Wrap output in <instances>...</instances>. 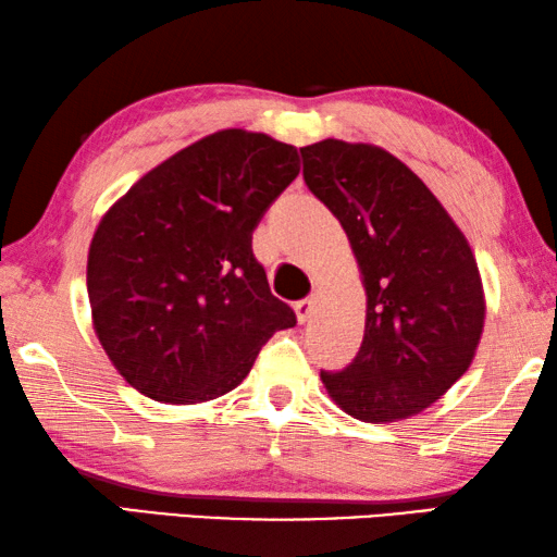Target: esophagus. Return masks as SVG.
<instances>
[{"mask_svg":"<svg viewBox=\"0 0 557 557\" xmlns=\"http://www.w3.org/2000/svg\"><path fill=\"white\" fill-rule=\"evenodd\" d=\"M313 308H315V298L308 296L304 300H298L296 304V315H298V323H306L308 318L313 315Z\"/></svg>","mask_w":557,"mask_h":557,"instance_id":"obj_1","label":"esophagus"}]
</instances>
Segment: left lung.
<instances>
[{
	"label": "left lung",
	"instance_id": "obj_1",
	"mask_svg": "<svg viewBox=\"0 0 557 557\" xmlns=\"http://www.w3.org/2000/svg\"><path fill=\"white\" fill-rule=\"evenodd\" d=\"M300 158L308 189L348 234L368 290L360 350L343 370H321L323 385L362 422L422 412L476 352V259L440 199L395 154L327 138L300 148Z\"/></svg>",
	"mask_w": 557,
	"mask_h": 557
}]
</instances>
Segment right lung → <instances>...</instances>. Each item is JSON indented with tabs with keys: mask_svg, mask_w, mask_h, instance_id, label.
I'll return each instance as SVG.
<instances>
[{
	"mask_svg": "<svg viewBox=\"0 0 557 557\" xmlns=\"http://www.w3.org/2000/svg\"><path fill=\"white\" fill-rule=\"evenodd\" d=\"M298 152L222 131L135 182L98 224L88 300L117 372L154 403H207L249 375L294 308L271 294L251 232L298 177Z\"/></svg>",
	"mask_w": 557,
	"mask_h": 557,
	"instance_id": "right-lung-1",
	"label": "right lung"
}]
</instances>
